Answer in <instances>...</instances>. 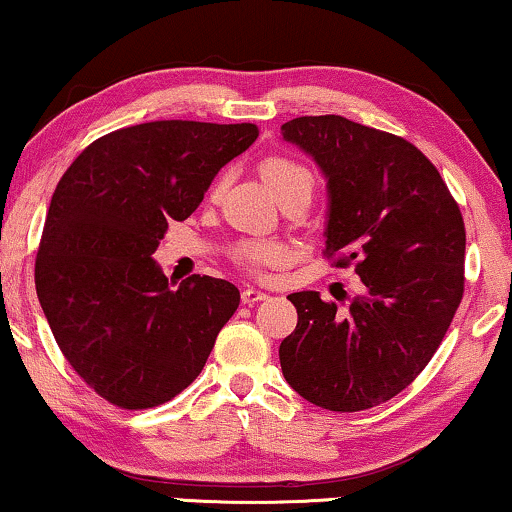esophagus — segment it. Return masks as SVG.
I'll list each match as a JSON object with an SVG mask.
<instances>
[{
	"label": "esophagus",
	"instance_id": "esophagus-1",
	"mask_svg": "<svg viewBox=\"0 0 512 512\" xmlns=\"http://www.w3.org/2000/svg\"><path fill=\"white\" fill-rule=\"evenodd\" d=\"M269 299V294H264V292H259V289H243L241 292V301L246 303V305H255V303H259V301H266Z\"/></svg>",
	"mask_w": 512,
	"mask_h": 512
}]
</instances>
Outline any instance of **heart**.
<instances>
[{
	"mask_svg": "<svg viewBox=\"0 0 512 512\" xmlns=\"http://www.w3.org/2000/svg\"><path fill=\"white\" fill-rule=\"evenodd\" d=\"M259 172H262V179L266 186L271 188V193L278 197H285L289 193H305L310 197L312 186H315V177H312L310 167L303 165L301 160L289 158V156H269L262 160L259 165ZM225 186V174H218L216 179L211 181L209 186V197L220 195V190ZM234 262L243 266L248 271H264L269 266H276L285 262V250H282L278 243L271 241H241L232 248Z\"/></svg>",
	"mask_w": 512,
	"mask_h": 512,
	"instance_id": "b5f03b06",
	"label": "heart"
}]
</instances>
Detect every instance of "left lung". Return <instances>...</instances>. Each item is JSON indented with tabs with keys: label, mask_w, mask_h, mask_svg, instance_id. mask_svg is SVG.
Listing matches in <instances>:
<instances>
[{
	"label": "left lung",
	"mask_w": 512,
	"mask_h": 512,
	"mask_svg": "<svg viewBox=\"0 0 512 512\" xmlns=\"http://www.w3.org/2000/svg\"><path fill=\"white\" fill-rule=\"evenodd\" d=\"M282 137L329 179L324 257L361 276L342 312L296 292V329L280 342L287 384L317 407L363 411L421 375L464 294V220L437 167L400 135L338 114L296 117Z\"/></svg>",
	"instance_id": "obj_1"
}]
</instances>
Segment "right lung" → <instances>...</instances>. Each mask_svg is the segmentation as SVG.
I'll return each instance as SVG.
<instances>
[{
	"instance_id": "obj_1",
	"label": "right lung",
	"mask_w": 512,
	"mask_h": 512,
	"mask_svg": "<svg viewBox=\"0 0 512 512\" xmlns=\"http://www.w3.org/2000/svg\"><path fill=\"white\" fill-rule=\"evenodd\" d=\"M257 135L255 124L149 121L98 137L59 179L36 294L61 354L114 407L177 398L239 308V289L220 278L190 276L170 289L151 253Z\"/></svg>"
}]
</instances>
